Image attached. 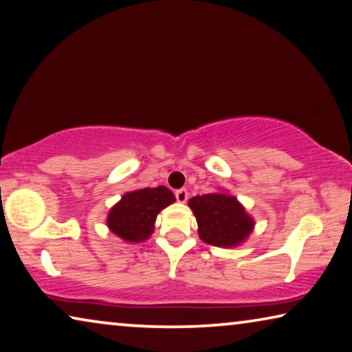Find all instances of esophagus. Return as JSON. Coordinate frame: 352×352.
<instances>
[{
    "mask_svg": "<svg viewBox=\"0 0 352 352\" xmlns=\"http://www.w3.org/2000/svg\"><path fill=\"white\" fill-rule=\"evenodd\" d=\"M176 199L179 201V203H186V201L188 199V192L186 188H179V190H176Z\"/></svg>",
    "mask_w": 352,
    "mask_h": 352,
    "instance_id": "esophagus-1",
    "label": "esophagus"
}]
</instances>
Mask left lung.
Returning a JSON list of instances; mask_svg holds the SVG:
<instances>
[{"mask_svg":"<svg viewBox=\"0 0 352 352\" xmlns=\"http://www.w3.org/2000/svg\"><path fill=\"white\" fill-rule=\"evenodd\" d=\"M188 207L197 217L198 234L204 243L221 248L239 246L254 229L252 217L246 214L237 198L228 193L193 197Z\"/></svg>","mask_w":352,"mask_h":352,"instance_id":"1","label":"left lung"}]
</instances>
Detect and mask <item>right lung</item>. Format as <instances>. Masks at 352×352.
I'll list each match as a JSON object with an SVG mask.
<instances>
[{"label":"right lung","instance_id":"1","mask_svg":"<svg viewBox=\"0 0 352 352\" xmlns=\"http://www.w3.org/2000/svg\"><path fill=\"white\" fill-rule=\"evenodd\" d=\"M175 201L171 190L164 186L128 192L109 212L107 226L122 240L140 243L153 234L159 212Z\"/></svg>","mask_w":352,"mask_h":352}]
</instances>
